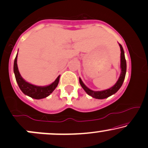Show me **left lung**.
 Masks as SVG:
<instances>
[{
    "label": "left lung",
    "instance_id": "8db88e82",
    "mask_svg": "<svg viewBox=\"0 0 148 148\" xmlns=\"http://www.w3.org/2000/svg\"><path fill=\"white\" fill-rule=\"evenodd\" d=\"M120 48H121V75L118 79V81L116 82V83L112 87L110 88H108L107 90H104V91H92V90L88 88L87 86H86L83 82L82 81V79L79 78V84L82 86V87L83 88V89L86 91V93L88 95H91L93 98H96V99H105L108 98V97L111 96L114 93H116L120 88L122 86L123 81H124L125 77V74H126V70H127V64H126V60L125 57V53L124 50H123V46H121L119 43Z\"/></svg>",
    "mask_w": 148,
    "mask_h": 148
}]
</instances>
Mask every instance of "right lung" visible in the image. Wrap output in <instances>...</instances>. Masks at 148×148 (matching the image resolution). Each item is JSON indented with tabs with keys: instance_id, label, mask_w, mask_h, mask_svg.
Here are the masks:
<instances>
[{
	"instance_id": "add662e5",
	"label": "right lung",
	"mask_w": 148,
	"mask_h": 148,
	"mask_svg": "<svg viewBox=\"0 0 148 148\" xmlns=\"http://www.w3.org/2000/svg\"><path fill=\"white\" fill-rule=\"evenodd\" d=\"M17 55H18V53H17ZM17 55L14 60V73L15 75L16 80L17 84H18L21 91L24 94L28 95V96L34 99H37V100L48 97L50 93H52V92L55 89V88L58 85L60 75L57 77L54 82L48 85V86H39L29 84V83L27 82L25 79H23L20 73H19L18 66H17Z\"/></svg>"
}]
</instances>
